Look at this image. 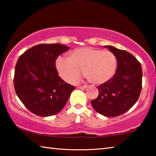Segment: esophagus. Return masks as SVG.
Instances as JSON below:
<instances>
[{"label":"esophagus","mask_w":156,"mask_h":156,"mask_svg":"<svg viewBox=\"0 0 156 156\" xmlns=\"http://www.w3.org/2000/svg\"><path fill=\"white\" fill-rule=\"evenodd\" d=\"M87 87V85H86V84H84V85H80L78 86V88L79 89H85Z\"/></svg>","instance_id":"obj_1"}]
</instances>
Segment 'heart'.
Segmentation results:
<instances>
[{
	"label": "heart",
	"instance_id": "1",
	"mask_svg": "<svg viewBox=\"0 0 156 156\" xmlns=\"http://www.w3.org/2000/svg\"><path fill=\"white\" fill-rule=\"evenodd\" d=\"M56 67L63 80L75 84L80 79L83 70L90 83L102 84L114 76L117 69V59L109 51L85 47L76 49L69 58L58 57Z\"/></svg>",
	"mask_w": 156,
	"mask_h": 156
}]
</instances>
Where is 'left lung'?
Segmentation results:
<instances>
[{
  "instance_id": "left-lung-1",
  "label": "left lung",
  "mask_w": 156,
  "mask_h": 156,
  "mask_svg": "<svg viewBox=\"0 0 156 156\" xmlns=\"http://www.w3.org/2000/svg\"><path fill=\"white\" fill-rule=\"evenodd\" d=\"M115 55L117 70L107 83L98 86L99 94L91 101L96 112L106 117H116L136 104L142 89L141 64L130 53L110 45L104 46Z\"/></svg>"
}]
</instances>
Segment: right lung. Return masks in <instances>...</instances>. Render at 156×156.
<instances>
[{
	"label": "right lung",
	"mask_w": 156,
	"mask_h": 156,
	"mask_svg": "<svg viewBox=\"0 0 156 156\" xmlns=\"http://www.w3.org/2000/svg\"><path fill=\"white\" fill-rule=\"evenodd\" d=\"M70 48L61 44H40L29 49L15 67L16 93L27 109L37 115L56 114L65 106L75 87L60 78L56 60Z\"/></svg>",
	"instance_id": "obj_1"
}]
</instances>
